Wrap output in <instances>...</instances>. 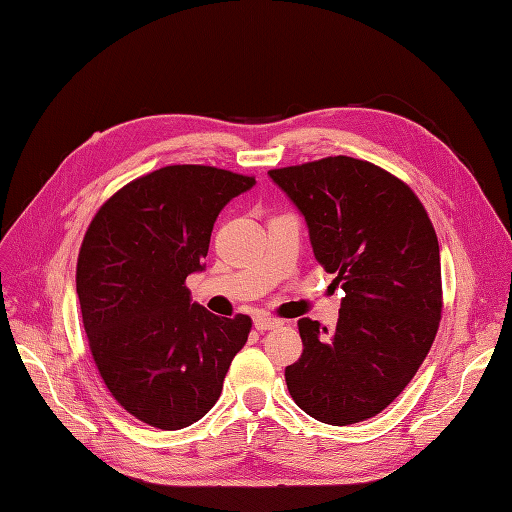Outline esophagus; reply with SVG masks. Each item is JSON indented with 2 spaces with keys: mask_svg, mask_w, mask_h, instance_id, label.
Returning <instances> with one entry per match:
<instances>
[{
  "mask_svg": "<svg viewBox=\"0 0 512 512\" xmlns=\"http://www.w3.org/2000/svg\"><path fill=\"white\" fill-rule=\"evenodd\" d=\"M280 324H282V320L271 318V316H256V318H254V327H256V331H260V333L277 329V327H280Z\"/></svg>",
  "mask_w": 512,
  "mask_h": 512,
  "instance_id": "1",
  "label": "esophagus"
}]
</instances>
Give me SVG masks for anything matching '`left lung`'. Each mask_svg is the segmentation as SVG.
<instances>
[{"label": "left lung", "instance_id": "8db88e82", "mask_svg": "<svg viewBox=\"0 0 512 512\" xmlns=\"http://www.w3.org/2000/svg\"><path fill=\"white\" fill-rule=\"evenodd\" d=\"M346 297L337 327L301 318L288 391L320 423L376 416L406 389L438 333L440 245L421 200L380 166L346 156L269 170Z\"/></svg>", "mask_w": 512, "mask_h": 512}]
</instances>
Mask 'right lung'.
Masks as SVG:
<instances>
[{"instance_id":"1","label":"right lung","mask_w":512,"mask_h":512,"mask_svg":"<svg viewBox=\"0 0 512 512\" xmlns=\"http://www.w3.org/2000/svg\"><path fill=\"white\" fill-rule=\"evenodd\" d=\"M254 177L179 164L128 183L91 220L76 265L83 327L106 389L138 421L175 431L218 401L252 320L220 318L185 288L211 230Z\"/></svg>"}]
</instances>
